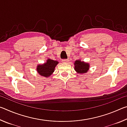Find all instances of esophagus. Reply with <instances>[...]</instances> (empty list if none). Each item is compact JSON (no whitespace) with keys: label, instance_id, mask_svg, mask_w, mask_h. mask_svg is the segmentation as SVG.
Listing matches in <instances>:
<instances>
[{"label":"esophagus","instance_id":"34e87169","mask_svg":"<svg viewBox=\"0 0 127 127\" xmlns=\"http://www.w3.org/2000/svg\"><path fill=\"white\" fill-rule=\"evenodd\" d=\"M68 59H63L62 61V63H63V64H67V63H68Z\"/></svg>","mask_w":127,"mask_h":127}]
</instances>
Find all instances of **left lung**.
<instances>
[{"label":"left lung","mask_w":127,"mask_h":127,"mask_svg":"<svg viewBox=\"0 0 127 127\" xmlns=\"http://www.w3.org/2000/svg\"><path fill=\"white\" fill-rule=\"evenodd\" d=\"M74 65L75 70L79 74L85 73L89 70L90 68L89 63L81 61V60H77L75 61Z\"/></svg>","instance_id":"left-lung-1"}]
</instances>
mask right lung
<instances>
[{
	"label": "right lung",
	"mask_w": 127,
	"mask_h": 127,
	"mask_svg": "<svg viewBox=\"0 0 127 127\" xmlns=\"http://www.w3.org/2000/svg\"><path fill=\"white\" fill-rule=\"evenodd\" d=\"M59 63L57 61L48 59L46 63L42 64H38L36 68L38 73L41 76L49 77L54 72L56 65Z\"/></svg>",
	"instance_id": "1"
}]
</instances>
